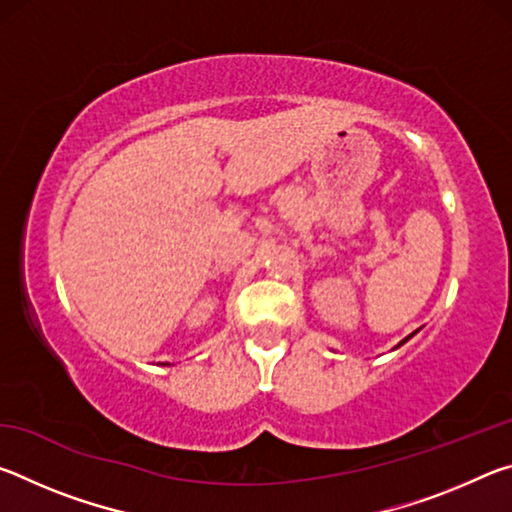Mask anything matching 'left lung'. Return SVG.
<instances>
[{
    "label": "left lung",
    "instance_id": "1",
    "mask_svg": "<svg viewBox=\"0 0 512 512\" xmlns=\"http://www.w3.org/2000/svg\"><path fill=\"white\" fill-rule=\"evenodd\" d=\"M413 334H415V332H413ZM413 334H409V336H406V339H404V341H400V345H404V343H406V341H409V339H411V336H413ZM400 345H397V348H400Z\"/></svg>",
    "mask_w": 512,
    "mask_h": 512
}]
</instances>
